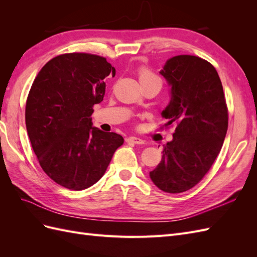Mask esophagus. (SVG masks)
Here are the masks:
<instances>
[{"mask_svg":"<svg viewBox=\"0 0 257 257\" xmlns=\"http://www.w3.org/2000/svg\"><path fill=\"white\" fill-rule=\"evenodd\" d=\"M126 143H128V144H135V145H143L144 141H143V139H141V138H138V137L131 136V137L126 138Z\"/></svg>","mask_w":257,"mask_h":257,"instance_id":"obj_1","label":"esophagus"}]
</instances>
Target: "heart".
<instances>
[{"label": "heart", "mask_w": 257, "mask_h": 257, "mask_svg": "<svg viewBox=\"0 0 257 257\" xmlns=\"http://www.w3.org/2000/svg\"><path fill=\"white\" fill-rule=\"evenodd\" d=\"M138 77L141 82H148L151 80H160L157 76H155L150 69H148L146 66H142L139 67L138 69Z\"/></svg>", "instance_id": "1"}]
</instances>
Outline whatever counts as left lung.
I'll return each mask as SVG.
<instances>
[{"label":"left lung","instance_id":"left-lung-1","mask_svg":"<svg viewBox=\"0 0 257 257\" xmlns=\"http://www.w3.org/2000/svg\"><path fill=\"white\" fill-rule=\"evenodd\" d=\"M160 74L172 87L162 112L165 126H177L150 178L160 190L177 194L195 186L211 168L226 136L228 109L220 77L208 61L176 56Z\"/></svg>","mask_w":257,"mask_h":257}]
</instances>
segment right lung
I'll return each mask as SVG.
<instances>
[{
    "label": "right lung",
    "instance_id": "add662e5",
    "mask_svg": "<svg viewBox=\"0 0 257 257\" xmlns=\"http://www.w3.org/2000/svg\"><path fill=\"white\" fill-rule=\"evenodd\" d=\"M115 69L90 53H64L37 74L26 104V125L40 165L52 180L74 191L88 189L106 172L124 139L92 126L93 106L105 95Z\"/></svg>",
    "mask_w": 257,
    "mask_h": 257
}]
</instances>
